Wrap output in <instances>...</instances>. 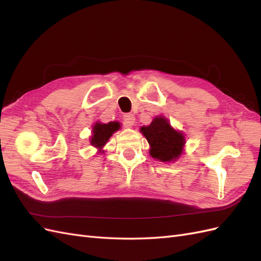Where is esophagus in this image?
Segmentation results:
<instances>
[{
	"instance_id": "1",
	"label": "esophagus",
	"mask_w": 261,
	"mask_h": 261,
	"mask_svg": "<svg viewBox=\"0 0 261 261\" xmlns=\"http://www.w3.org/2000/svg\"><path fill=\"white\" fill-rule=\"evenodd\" d=\"M123 122L126 127H130V126L135 123V116L130 113H126L123 115Z\"/></svg>"
}]
</instances>
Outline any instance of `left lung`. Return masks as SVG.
Segmentation results:
<instances>
[{
	"label": "left lung",
	"instance_id": "left-lung-1",
	"mask_svg": "<svg viewBox=\"0 0 261 261\" xmlns=\"http://www.w3.org/2000/svg\"><path fill=\"white\" fill-rule=\"evenodd\" d=\"M150 145V154L162 162L174 161L180 155L185 139L180 133L171 127L164 117H155L149 126L141 127Z\"/></svg>",
	"mask_w": 261,
	"mask_h": 261
}]
</instances>
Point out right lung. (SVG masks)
Returning <instances> with one entry per match:
<instances>
[{
    "label": "right lung",
    "instance_id": "add662e5",
    "mask_svg": "<svg viewBox=\"0 0 261 261\" xmlns=\"http://www.w3.org/2000/svg\"><path fill=\"white\" fill-rule=\"evenodd\" d=\"M120 127L121 125L118 122H109L108 124L97 123L92 129V138L90 139L91 145L97 148H102L109 138L112 136V134Z\"/></svg>",
    "mask_w": 261,
    "mask_h": 261
}]
</instances>
